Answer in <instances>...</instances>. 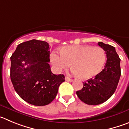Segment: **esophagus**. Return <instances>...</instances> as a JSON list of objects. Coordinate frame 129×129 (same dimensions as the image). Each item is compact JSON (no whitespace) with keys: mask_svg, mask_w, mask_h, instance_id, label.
<instances>
[{"mask_svg":"<svg viewBox=\"0 0 129 129\" xmlns=\"http://www.w3.org/2000/svg\"><path fill=\"white\" fill-rule=\"evenodd\" d=\"M65 79H66V80L67 81V82H72V81H73V80H72V79H71L70 78H69V77H67V76H66Z\"/></svg>","mask_w":129,"mask_h":129,"instance_id":"1","label":"esophagus"}]
</instances>
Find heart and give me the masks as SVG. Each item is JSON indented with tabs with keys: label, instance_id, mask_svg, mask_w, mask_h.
Listing matches in <instances>:
<instances>
[{
	"label": "heart",
	"instance_id": "heart-1",
	"mask_svg": "<svg viewBox=\"0 0 129 129\" xmlns=\"http://www.w3.org/2000/svg\"><path fill=\"white\" fill-rule=\"evenodd\" d=\"M51 62L58 71L67 69L72 63V72L83 79H89L99 74L106 60L105 51L100 47L88 45L69 46L53 52Z\"/></svg>",
	"mask_w": 129,
	"mask_h": 129
}]
</instances>
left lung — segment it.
Masks as SVG:
<instances>
[{"label":"left lung","instance_id":"8db88e82","mask_svg":"<svg viewBox=\"0 0 129 129\" xmlns=\"http://www.w3.org/2000/svg\"><path fill=\"white\" fill-rule=\"evenodd\" d=\"M98 46L106 54L104 69L94 78L83 82V88L76 91L80 100L87 105H99L109 99L115 92L121 76L120 58L115 47L103 42H98Z\"/></svg>","mask_w":129,"mask_h":129}]
</instances>
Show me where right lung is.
Wrapping results in <instances>:
<instances>
[{"mask_svg": "<svg viewBox=\"0 0 129 129\" xmlns=\"http://www.w3.org/2000/svg\"><path fill=\"white\" fill-rule=\"evenodd\" d=\"M49 46L46 42L31 40L18 45L11 55L10 77L22 100L31 105H48L56 98L63 75H54L49 62Z\"/></svg>", "mask_w": 129, "mask_h": 129, "instance_id": "right-lung-1", "label": "right lung"}]
</instances>
